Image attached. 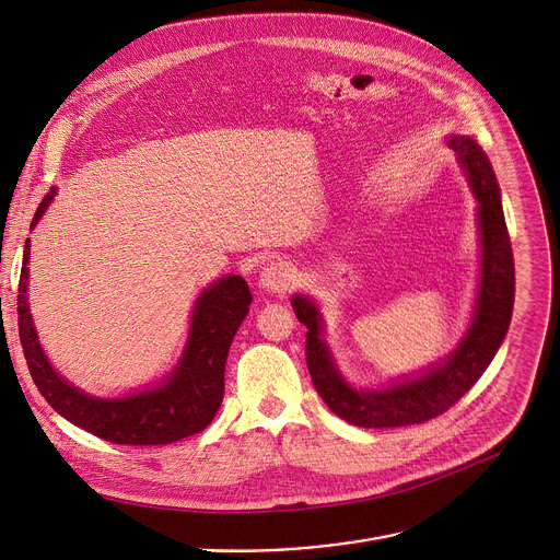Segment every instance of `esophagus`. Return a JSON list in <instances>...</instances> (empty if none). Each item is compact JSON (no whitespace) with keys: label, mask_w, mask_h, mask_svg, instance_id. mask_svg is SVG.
<instances>
[{"label":"esophagus","mask_w":560,"mask_h":560,"mask_svg":"<svg viewBox=\"0 0 560 560\" xmlns=\"http://www.w3.org/2000/svg\"><path fill=\"white\" fill-rule=\"evenodd\" d=\"M294 281L292 268L288 264H270L261 270L259 285L266 288L268 292H285Z\"/></svg>","instance_id":"1"}]
</instances>
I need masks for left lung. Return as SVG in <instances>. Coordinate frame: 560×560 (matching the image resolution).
I'll return each mask as SVG.
<instances>
[{
	"label": "left lung",
	"mask_w": 560,
	"mask_h": 560,
	"mask_svg": "<svg viewBox=\"0 0 560 560\" xmlns=\"http://www.w3.org/2000/svg\"><path fill=\"white\" fill-rule=\"evenodd\" d=\"M465 170L478 200L480 279L471 324L440 364L413 377H401L380 388H354L339 373L324 339V317L306 294L290 299L296 319L308 328L306 362L313 384L328 409L348 424L364 429H395L438 418L460 399L487 371L498 352L514 311V254L500 202V187L482 147L451 133L444 138Z\"/></svg>",
	"instance_id": "1"
}]
</instances>
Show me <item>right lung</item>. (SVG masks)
<instances>
[{
  "label": "right lung",
  "mask_w": 560,
  "mask_h": 560,
  "mask_svg": "<svg viewBox=\"0 0 560 560\" xmlns=\"http://www.w3.org/2000/svg\"><path fill=\"white\" fill-rule=\"evenodd\" d=\"M54 198L56 187L39 202L31 230ZM28 257L31 238L24 245L18 294L20 341L37 390L65 420L107 442L129 446L172 444L200 433L214 420L225 390L228 350L252 303L243 277L228 275L198 294L185 348L167 377L125 397H93L50 366L37 339L26 294Z\"/></svg>",
  "instance_id": "1"
}]
</instances>
